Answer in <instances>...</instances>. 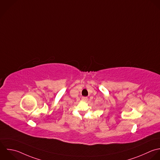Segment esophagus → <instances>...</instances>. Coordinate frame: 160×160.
<instances>
[{
	"label": "esophagus",
	"instance_id": "esophagus-1",
	"mask_svg": "<svg viewBox=\"0 0 160 160\" xmlns=\"http://www.w3.org/2000/svg\"><path fill=\"white\" fill-rule=\"evenodd\" d=\"M82 100L84 102H87L88 100V98L87 97H82Z\"/></svg>",
	"mask_w": 160,
	"mask_h": 160
}]
</instances>
